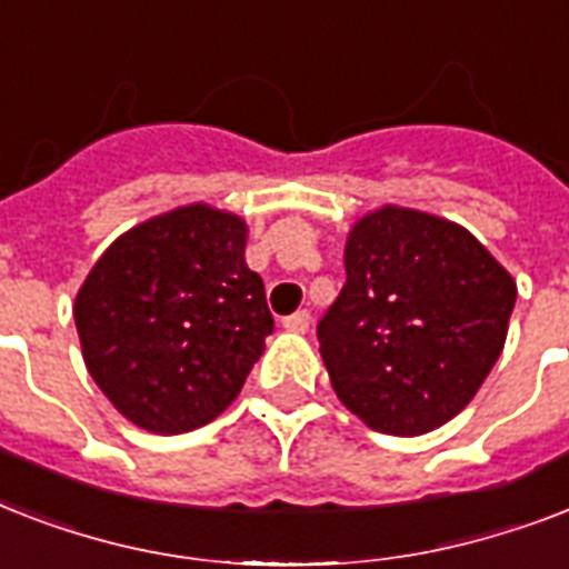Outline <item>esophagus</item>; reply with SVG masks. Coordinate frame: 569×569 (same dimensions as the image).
<instances>
[{
    "instance_id": "34e87169",
    "label": "esophagus",
    "mask_w": 569,
    "mask_h": 569,
    "mask_svg": "<svg viewBox=\"0 0 569 569\" xmlns=\"http://www.w3.org/2000/svg\"><path fill=\"white\" fill-rule=\"evenodd\" d=\"M283 328L289 330V333H307V330H310V312L301 310L295 312V316H286Z\"/></svg>"
}]
</instances>
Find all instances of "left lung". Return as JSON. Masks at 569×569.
I'll list each match as a JSON object with an SVG mask.
<instances>
[{
  "label": "left lung",
  "instance_id": "left-lung-1",
  "mask_svg": "<svg viewBox=\"0 0 569 569\" xmlns=\"http://www.w3.org/2000/svg\"><path fill=\"white\" fill-rule=\"evenodd\" d=\"M513 301V277L467 227L405 206L363 214L346 286L319 321L339 401L392 437L440 428L502 355Z\"/></svg>",
  "mask_w": 569,
  "mask_h": 569
}]
</instances>
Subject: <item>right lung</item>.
Here are the masks:
<instances>
[{
	"mask_svg": "<svg viewBox=\"0 0 569 569\" xmlns=\"http://www.w3.org/2000/svg\"><path fill=\"white\" fill-rule=\"evenodd\" d=\"M248 223L209 203L111 241L76 295L84 366L129 422L186 433L232 405L274 330Z\"/></svg>",
	"mask_w": 569,
	"mask_h": 569,
	"instance_id": "obj_1",
	"label": "right lung"
}]
</instances>
